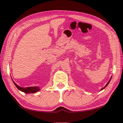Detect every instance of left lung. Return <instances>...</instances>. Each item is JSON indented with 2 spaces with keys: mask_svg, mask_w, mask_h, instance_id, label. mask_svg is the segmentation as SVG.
Returning <instances> with one entry per match:
<instances>
[{
  "mask_svg": "<svg viewBox=\"0 0 123 123\" xmlns=\"http://www.w3.org/2000/svg\"><path fill=\"white\" fill-rule=\"evenodd\" d=\"M110 80H111V79H110V80H109V82H108V83H107V84H106V86H105L104 87V88H102V89H101V90H103V89H104L105 88V87H106V86H108V84L109 83V82H110Z\"/></svg>",
  "mask_w": 123,
  "mask_h": 123,
  "instance_id": "obj_1",
  "label": "left lung"
}]
</instances>
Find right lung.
I'll return each instance as SVG.
<instances>
[{
	"mask_svg": "<svg viewBox=\"0 0 123 123\" xmlns=\"http://www.w3.org/2000/svg\"><path fill=\"white\" fill-rule=\"evenodd\" d=\"M13 83L15 84V86H16L17 88L19 89V90H20L25 93H35L38 91L40 89L37 86H33V87H26V88H22V87L19 86L15 83L14 82H13Z\"/></svg>",
	"mask_w": 123,
	"mask_h": 123,
	"instance_id": "obj_1",
	"label": "right lung"
}]
</instances>
